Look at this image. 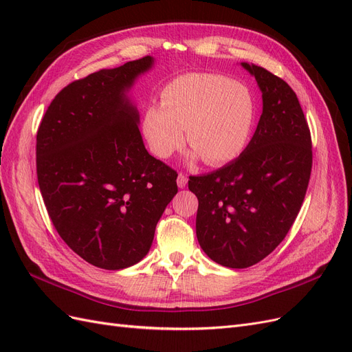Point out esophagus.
Instances as JSON below:
<instances>
[{"instance_id": "esophagus-1", "label": "esophagus", "mask_w": 352, "mask_h": 352, "mask_svg": "<svg viewBox=\"0 0 352 352\" xmlns=\"http://www.w3.org/2000/svg\"><path fill=\"white\" fill-rule=\"evenodd\" d=\"M186 184H188V177H186V175H184V173H179V176H177V186H179V188H185V186H186Z\"/></svg>"}]
</instances>
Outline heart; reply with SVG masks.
I'll list each match as a JSON object with an SVG mask.
<instances>
[{"label": "heart", "mask_w": 352, "mask_h": 352, "mask_svg": "<svg viewBox=\"0 0 352 352\" xmlns=\"http://www.w3.org/2000/svg\"><path fill=\"white\" fill-rule=\"evenodd\" d=\"M162 105H148L142 133L150 151L166 160L186 141L202 162L221 166L247 146L257 107L251 91L226 76L182 74L162 89Z\"/></svg>", "instance_id": "1"}]
</instances>
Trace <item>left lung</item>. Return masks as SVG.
<instances>
[{
	"label": "left lung",
	"mask_w": 352,
	"mask_h": 352,
	"mask_svg": "<svg viewBox=\"0 0 352 352\" xmlns=\"http://www.w3.org/2000/svg\"><path fill=\"white\" fill-rule=\"evenodd\" d=\"M263 92L252 140L228 166L189 176L198 198L197 238L225 267L257 264L278 247L300 212L310 182L311 135L296 94L264 67L242 63Z\"/></svg>",
	"instance_id": "obj_1"
}]
</instances>
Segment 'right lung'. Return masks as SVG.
Instances as JSON below:
<instances>
[{
    "label": "right lung",
    "instance_id": "right-lung-1",
    "mask_svg": "<svg viewBox=\"0 0 352 352\" xmlns=\"http://www.w3.org/2000/svg\"><path fill=\"white\" fill-rule=\"evenodd\" d=\"M153 57L102 69L63 88L36 133V175L48 216L85 261L120 270L150 251L177 192V173L148 154L126 97Z\"/></svg>",
    "mask_w": 352,
    "mask_h": 352
}]
</instances>
